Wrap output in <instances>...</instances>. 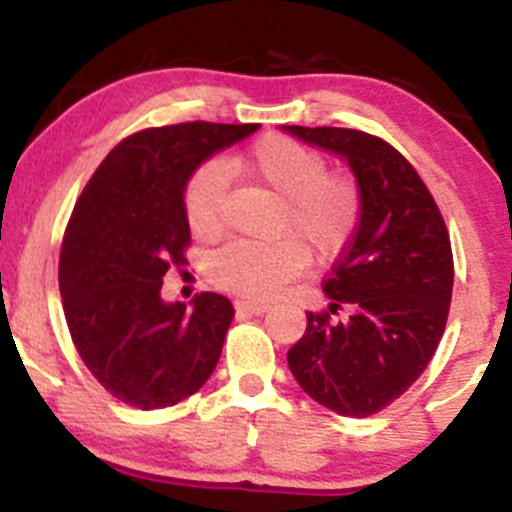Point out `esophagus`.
Here are the masks:
<instances>
[{
  "label": "esophagus",
  "instance_id": "obj_1",
  "mask_svg": "<svg viewBox=\"0 0 512 512\" xmlns=\"http://www.w3.org/2000/svg\"><path fill=\"white\" fill-rule=\"evenodd\" d=\"M235 307L240 309V312H250V314H265L267 309H270V304L267 302H257V299H237Z\"/></svg>",
  "mask_w": 512,
  "mask_h": 512
}]
</instances>
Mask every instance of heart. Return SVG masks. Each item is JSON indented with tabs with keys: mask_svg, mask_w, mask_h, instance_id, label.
<instances>
[{
	"mask_svg": "<svg viewBox=\"0 0 512 512\" xmlns=\"http://www.w3.org/2000/svg\"><path fill=\"white\" fill-rule=\"evenodd\" d=\"M225 170L245 173L280 195L285 203L282 232L299 236L280 242H230L210 257L215 285L247 297H270L314 260H332L349 245L361 218V190L347 173L327 170L319 151L280 133L257 138L242 156L208 163L190 175L183 208L190 230L200 240H213L223 230Z\"/></svg>",
	"mask_w": 512,
	"mask_h": 512,
	"instance_id": "b5f03b06",
	"label": "heart"
}]
</instances>
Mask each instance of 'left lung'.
Wrapping results in <instances>:
<instances>
[{"label": "left lung", "instance_id": "left-lung-1", "mask_svg": "<svg viewBox=\"0 0 512 512\" xmlns=\"http://www.w3.org/2000/svg\"><path fill=\"white\" fill-rule=\"evenodd\" d=\"M344 158L361 190L352 242L324 282L327 312L287 352L304 394L334 414L364 418L399 399L436 352L453 292V255L438 205L394 146L354 128L282 126ZM347 308V320L332 313Z\"/></svg>", "mask_w": 512, "mask_h": 512}]
</instances>
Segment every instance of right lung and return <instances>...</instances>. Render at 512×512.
Returning a JSON list of instances; mask_svg holds the SVG:
<instances>
[{
    "instance_id": "add662e5",
    "label": "right lung",
    "mask_w": 512,
    "mask_h": 512,
    "mask_svg": "<svg viewBox=\"0 0 512 512\" xmlns=\"http://www.w3.org/2000/svg\"><path fill=\"white\" fill-rule=\"evenodd\" d=\"M257 123H178L123 138L98 165L66 225L59 289L84 364L111 396L165 409L193 396L218 364L235 309L200 292L163 302L170 265L190 242L183 193L213 153L252 136Z\"/></svg>"
}]
</instances>
